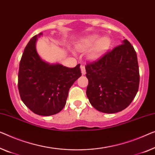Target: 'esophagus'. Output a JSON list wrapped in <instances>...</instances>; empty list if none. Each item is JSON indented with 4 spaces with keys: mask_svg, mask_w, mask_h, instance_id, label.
Returning <instances> with one entry per match:
<instances>
[{
    "mask_svg": "<svg viewBox=\"0 0 155 155\" xmlns=\"http://www.w3.org/2000/svg\"><path fill=\"white\" fill-rule=\"evenodd\" d=\"M81 73L83 75H85V73H86V71H85V68L84 65H81Z\"/></svg>",
    "mask_w": 155,
    "mask_h": 155,
    "instance_id": "obj_1",
    "label": "esophagus"
}]
</instances>
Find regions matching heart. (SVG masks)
I'll list each match as a JSON object with an SVG mask.
<instances>
[{
    "instance_id": "b5f03b06",
    "label": "heart",
    "mask_w": 155,
    "mask_h": 155,
    "mask_svg": "<svg viewBox=\"0 0 155 155\" xmlns=\"http://www.w3.org/2000/svg\"><path fill=\"white\" fill-rule=\"evenodd\" d=\"M110 45L111 40L108 37H104L100 39V36L97 35H92L81 40L77 46V48L80 51H86L94 45L89 53L88 56L90 59L95 61L102 56L109 49Z\"/></svg>"
}]
</instances>
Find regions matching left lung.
Instances as JSON below:
<instances>
[{
  "label": "left lung",
  "instance_id": "1",
  "mask_svg": "<svg viewBox=\"0 0 155 155\" xmlns=\"http://www.w3.org/2000/svg\"><path fill=\"white\" fill-rule=\"evenodd\" d=\"M86 94L99 111L115 114L131 103L139 87L137 55L127 40L85 66Z\"/></svg>",
  "mask_w": 155,
  "mask_h": 155
}]
</instances>
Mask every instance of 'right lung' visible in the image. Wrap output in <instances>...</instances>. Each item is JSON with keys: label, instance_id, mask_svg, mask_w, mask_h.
<instances>
[{"label": "right lung", "instance_id": "1", "mask_svg": "<svg viewBox=\"0 0 155 155\" xmlns=\"http://www.w3.org/2000/svg\"><path fill=\"white\" fill-rule=\"evenodd\" d=\"M40 33L31 39L19 63L18 88L24 104L35 114L55 115L66 104L69 90L81 76L80 64L68 68L50 64L40 57L35 44Z\"/></svg>", "mask_w": 155, "mask_h": 155}]
</instances>
